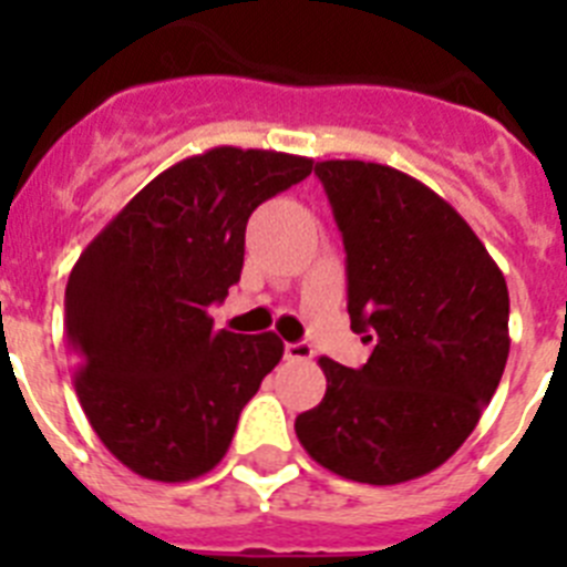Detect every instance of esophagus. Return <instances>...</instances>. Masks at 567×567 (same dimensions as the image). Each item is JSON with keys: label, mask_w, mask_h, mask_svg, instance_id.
<instances>
[{"label": "esophagus", "mask_w": 567, "mask_h": 567, "mask_svg": "<svg viewBox=\"0 0 567 567\" xmlns=\"http://www.w3.org/2000/svg\"><path fill=\"white\" fill-rule=\"evenodd\" d=\"M284 354H287V360H312L315 349L309 343H303V340H298V343L284 346Z\"/></svg>", "instance_id": "obj_1"}]
</instances>
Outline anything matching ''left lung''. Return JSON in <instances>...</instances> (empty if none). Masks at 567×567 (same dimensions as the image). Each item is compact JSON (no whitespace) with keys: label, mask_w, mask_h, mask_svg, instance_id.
<instances>
[{"label":"left lung","mask_w":567,"mask_h":567,"mask_svg":"<svg viewBox=\"0 0 567 567\" xmlns=\"http://www.w3.org/2000/svg\"><path fill=\"white\" fill-rule=\"evenodd\" d=\"M343 235L349 318L374 338L360 369L320 358L327 394L298 414L309 457L343 480L398 485L457 452L508 360V287L463 215L412 175L320 162Z\"/></svg>","instance_id":"obj_1"}]
</instances>
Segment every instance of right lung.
Masks as SVG:
<instances>
[{"label": "right lung", "mask_w": 567, "mask_h": 567, "mask_svg": "<svg viewBox=\"0 0 567 567\" xmlns=\"http://www.w3.org/2000/svg\"><path fill=\"white\" fill-rule=\"evenodd\" d=\"M312 164L275 150L189 155L79 255L64 289L73 383L93 432L138 477L187 483L213 471L240 409L284 358L275 332L213 329L209 307L238 284L255 207Z\"/></svg>", "instance_id": "add662e5"}]
</instances>
